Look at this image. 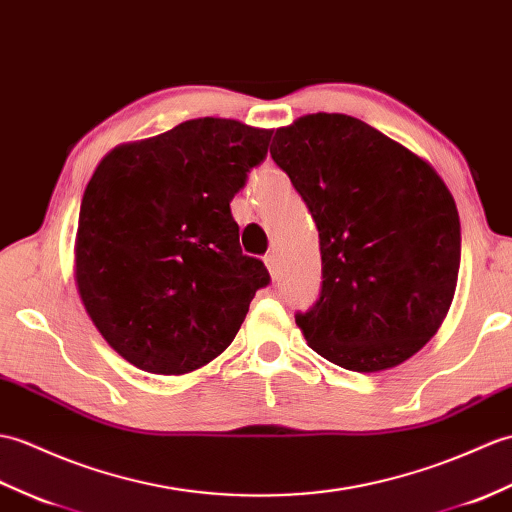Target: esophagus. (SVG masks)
Returning <instances> with one entry per match:
<instances>
[{"instance_id": "esophagus-1", "label": "esophagus", "mask_w": 512, "mask_h": 512, "mask_svg": "<svg viewBox=\"0 0 512 512\" xmlns=\"http://www.w3.org/2000/svg\"><path fill=\"white\" fill-rule=\"evenodd\" d=\"M264 264H266V268H268V272H270V277L277 279V275H279V270H277V255H275V253H268V255L264 257Z\"/></svg>"}]
</instances>
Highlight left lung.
Returning <instances> with one entry per match:
<instances>
[{"label":"left lung","instance_id":"8db88e82","mask_svg":"<svg viewBox=\"0 0 512 512\" xmlns=\"http://www.w3.org/2000/svg\"><path fill=\"white\" fill-rule=\"evenodd\" d=\"M270 154L318 229L323 285L294 316L307 344L358 373L412 358L441 327L458 281L460 220L443 178L342 113L279 128Z\"/></svg>","mask_w":512,"mask_h":512}]
</instances>
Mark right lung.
Segmentation results:
<instances>
[{
    "label": "right lung",
    "mask_w": 512,
    "mask_h": 512,
    "mask_svg": "<svg viewBox=\"0 0 512 512\" xmlns=\"http://www.w3.org/2000/svg\"><path fill=\"white\" fill-rule=\"evenodd\" d=\"M272 130L200 117L111 150L85 189L78 294L141 371L183 375L229 347L270 275L240 246L231 200Z\"/></svg>",
    "instance_id": "obj_1"
}]
</instances>
